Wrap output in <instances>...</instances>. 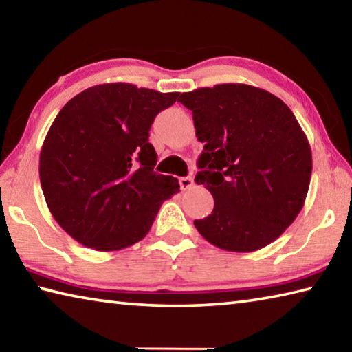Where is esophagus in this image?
Returning a JSON list of instances; mask_svg holds the SVG:
<instances>
[{
    "label": "esophagus",
    "mask_w": 352,
    "mask_h": 352,
    "mask_svg": "<svg viewBox=\"0 0 352 352\" xmlns=\"http://www.w3.org/2000/svg\"><path fill=\"white\" fill-rule=\"evenodd\" d=\"M178 182H180V186H182V189H183V190L190 189V188L194 186V180H192V177H180V178H178Z\"/></svg>",
    "instance_id": "obj_1"
}]
</instances>
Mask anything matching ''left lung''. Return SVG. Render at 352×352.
<instances>
[{
  "mask_svg": "<svg viewBox=\"0 0 352 352\" xmlns=\"http://www.w3.org/2000/svg\"><path fill=\"white\" fill-rule=\"evenodd\" d=\"M178 100L205 144L195 183L214 197L195 228L226 252L269 245L300 214L311 183V146L295 115L275 94L245 83L199 88Z\"/></svg>",
  "mask_w": 352,
  "mask_h": 352,
  "instance_id": "8db88e82",
  "label": "left lung"
}]
</instances>
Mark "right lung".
<instances>
[{"instance_id":"obj_1","label":"right lung","mask_w":352,"mask_h":352,"mask_svg":"<svg viewBox=\"0 0 352 352\" xmlns=\"http://www.w3.org/2000/svg\"><path fill=\"white\" fill-rule=\"evenodd\" d=\"M180 93L132 83L87 88L58 111L40 152V183L57 223L88 248L115 252L144 237L180 190L153 168L155 116Z\"/></svg>"}]
</instances>
